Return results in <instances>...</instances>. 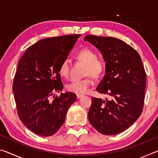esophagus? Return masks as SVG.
Segmentation results:
<instances>
[{"label": "esophagus", "mask_w": 158, "mask_h": 158, "mask_svg": "<svg viewBox=\"0 0 158 158\" xmlns=\"http://www.w3.org/2000/svg\"><path fill=\"white\" fill-rule=\"evenodd\" d=\"M83 95H81V94H77V99H79V98H81V97H83Z\"/></svg>", "instance_id": "esophagus-1"}]
</instances>
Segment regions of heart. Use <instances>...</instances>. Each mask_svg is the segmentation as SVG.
Wrapping results in <instances>:
<instances>
[{
	"label": "heart",
	"mask_w": 158,
	"mask_h": 158,
	"mask_svg": "<svg viewBox=\"0 0 158 158\" xmlns=\"http://www.w3.org/2000/svg\"><path fill=\"white\" fill-rule=\"evenodd\" d=\"M77 58L86 64L84 75L87 76L84 79L73 80L67 85V89L76 94H84L90 90L93 84L91 77L94 78L100 77L103 73L105 68V63L101 58H98L97 53L92 49L85 48L80 50L77 55ZM59 74L67 78L69 74V63L68 59L63 60L59 66Z\"/></svg>",
	"instance_id": "obj_1"
}]
</instances>
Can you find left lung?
I'll return each instance as SVG.
<instances>
[{"label": "left lung", "instance_id": "obj_1", "mask_svg": "<svg viewBox=\"0 0 158 158\" xmlns=\"http://www.w3.org/2000/svg\"><path fill=\"white\" fill-rule=\"evenodd\" d=\"M105 61V75L96 90L109 99L92 98L88 117L99 132L115 135L130 127L143 110L146 73L137 51L121 40L89 35L84 37Z\"/></svg>", "mask_w": 158, "mask_h": 158}]
</instances>
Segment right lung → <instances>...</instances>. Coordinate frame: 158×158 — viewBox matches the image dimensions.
Wrapping results in <instances>:
<instances>
[{"mask_svg": "<svg viewBox=\"0 0 158 158\" xmlns=\"http://www.w3.org/2000/svg\"><path fill=\"white\" fill-rule=\"evenodd\" d=\"M80 35L40 40L31 45L18 63L13 93L19 118L37 135L49 137L65 122L68 109L77 100L73 93H61L60 64L67 59ZM53 99H52V97Z\"/></svg>", "mask_w": 158, "mask_h": 158, "instance_id": "1", "label": "right lung"}]
</instances>
